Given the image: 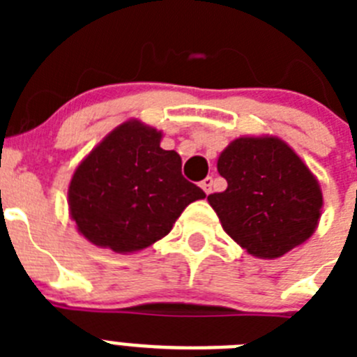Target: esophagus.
Masks as SVG:
<instances>
[{"mask_svg": "<svg viewBox=\"0 0 357 357\" xmlns=\"http://www.w3.org/2000/svg\"><path fill=\"white\" fill-rule=\"evenodd\" d=\"M200 188L204 189V193L209 195L211 191H213V176H207V178H204V181L200 182Z\"/></svg>", "mask_w": 357, "mask_h": 357, "instance_id": "obj_1", "label": "esophagus"}]
</instances>
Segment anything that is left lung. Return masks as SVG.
<instances>
[{"label":"left lung","mask_w":357,"mask_h":357,"mask_svg":"<svg viewBox=\"0 0 357 357\" xmlns=\"http://www.w3.org/2000/svg\"><path fill=\"white\" fill-rule=\"evenodd\" d=\"M223 193L207 197L223 230L254 257L275 259L317 230L324 197L317 176L275 135H243L218 157Z\"/></svg>","instance_id":"8db88e82"}]
</instances>
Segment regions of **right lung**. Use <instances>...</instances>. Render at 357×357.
<instances>
[{
    "instance_id": "1",
    "label": "right lung",
    "mask_w": 357,
    "mask_h": 357,
    "mask_svg": "<svg viewBox=\"0 0 357 357\" xmlns=\"http://www.w3.org/2000/svg\"><path fill=\"white\" fill-rule=\"evenodd\" d=\"M162 132L128 119L77 166L68 189L71 220L87 241L116 254L150 247L191 202L206 198L182 176V159L160 148Z\"/></svg>"
}]
</instances>
